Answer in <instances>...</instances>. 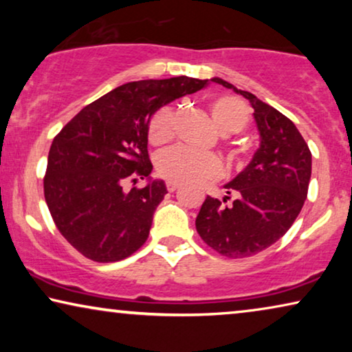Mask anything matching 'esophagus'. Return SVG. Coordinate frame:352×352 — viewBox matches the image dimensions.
Here are the masks:
<instances>
[{"instance_id": "34e87169", "label": "esophagus", "mask_w": 352, "mask_h": 352, "mask_svg": "<svg viewBox=\"0 0 352 352\" xmlns=\"http://www.w3.org/2000/svg\"><path fill=\"white\" fill-rule=\"evenodd\" d=\"M177 187H179V182H175V181H168L166 182V189L168 192H175Z\"/></svg>"}]
</instances>
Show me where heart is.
<instances>
[{"label": "heart", "mask_w": 352, "mask_h": 352, "mask_svg": "<svg viewBox=\"0 0 352 352\" xmlns=\"http://www.w3.org/2000/svg\"><path fill=\"white\" fill-rule=\"evenodd\" d=\"M211 118L224 136L239 133L250 122V109L235 96H216L208 104ZM175 134V110L162 107L148 123V141L162 146ZM157 173L175 182H205L223 175V163L213 153L195 152L186 147H173L157 157Z\"/></svg>", "instance_id": "heart-1"}]
</instances>
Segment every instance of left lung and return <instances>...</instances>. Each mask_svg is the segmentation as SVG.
Masks as SVG:
<instances>
[{
	"mask_svg": "<svg viewBox=\"0 0 352 352\" xmlns=\"http://www.w3.org/2000/svg\"><path fill=\"white\" fill-rule=\"evenodd\" d=\"M211 81L248 99L261 144L248 166L224 186L223 201L206 197L195 228L223 256L248 258L276 243L295 223L307 197L311 151L295 123L278 110L228 81ZM229 195L238 199L228 206Z\"/></svg>",
	"mask_w": 352,
	"mask_h": 352,
	"instance_id": "left-lung-1",
	"label": "left lung"
}]
</instances>
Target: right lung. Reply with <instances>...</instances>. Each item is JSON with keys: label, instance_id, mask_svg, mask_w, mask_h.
<instances>
[{"label": "right lung", "instance_id": "add662e5", "mask_svg": "<svg viewBox=\"0 0 352 352\" xmlns=\"http://www.w3.org/2000/svg\"><path fill=\"white\" fill-rule=\"evenodd\" d=\"M208 80L173 76L122 85L81 109L54 138L47 155L45 199L67 242L96 263L131 256L146 243L163 181L123 190L147 177L151 117Z\"/></svg>", "mask_w": 352, "mask_h": 352}]
</instances>
